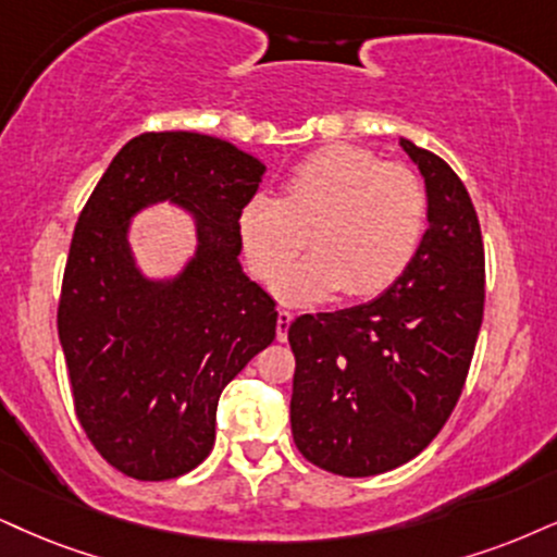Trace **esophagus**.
Segmentation results:
<instances>
[{
    "mask_svg": "<svg viewBox=\"0 0 557 557\" xmlns=\"http://www.w3.org/2000/svg\"><path fill=\"white\" fill-rule=\"evenodd\" d=\"M294 314L289 310H278V320H276V338L286 341L289 338V325H292Z\"/></svg>",
    "mask_w": 557,
    "mask_h": 557,
    "instance_id": "34e87169",
    "label": "esophagus"
}]
</instances>
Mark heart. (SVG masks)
<instances>
[{
	"label": "heart",
	"mask_w": 557,
	"mask_h": 557,
	"mask_svg": "<svg viewBox=\"0 0 557 557\" xmlns=\"http://www.w3.org/2000/svg\"><path fill=\"white\" fill-rule=\"evenodd\" d=\"M429 219L423 183L372 149L331 144L292 170L284 198L250 196L237 232L250 271L273 278L307 243L312 252L273 281L286 305H314L341 289L369 297L413 260Z\"/></svg>",
	"instance_id": "heart-1"
}]
</instances>
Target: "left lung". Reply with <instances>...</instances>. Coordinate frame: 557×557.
<instances>
[{
    "label": "left lung",
    "mask_w": 557,
    "mask_h": 557,
    "mask_svg": "<svg viewBox=\"0 0 557 557\" xmlns=\"http://www.w3.org/2000/svg\"><path fill=\"white\" fill-rule=\"evenodd\" d=\"M400 147L429 198L413 260L380 297L289 325L294 444L343 478L395 470L434 442L483 322L485 256L468 188L442 157L408 139Z\"/></svg>",
    "instance_id": "1"
}]
</instances>
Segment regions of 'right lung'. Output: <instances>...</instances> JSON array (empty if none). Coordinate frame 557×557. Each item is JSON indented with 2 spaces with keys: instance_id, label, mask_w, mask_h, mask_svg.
I'll list each match as a JSON object with an SVG mask.
<instances>
[{
  "instance_id": "right-lung-1",
  "label": "right lung",
  "mask_w": 557,
  "mask_h": 557,
  "mask_svg": "<svg viewBox=\"0 0 557 557\" xmlns=\"http://www.w3.org/2000/svg\"><path fill=\"white\" fill-rule=\"evenodd\" d=\"M263 175L258 157L216 136L141 134L82 209L59 341L82 429L136 480L185 475L209 457L219 395L276 338V301L239 263V209ZM160 202L191 219L197 247L177 272L149 277L131 230Z\"/></svg>"
}]
</instances>
